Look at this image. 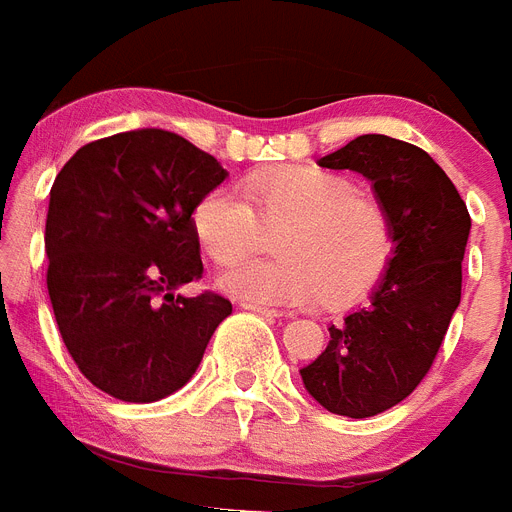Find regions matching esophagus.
Segmentation results:
<instances>
[{"instance_id":"obj_1","label":"esophagus","mask_w":512,"mask_h":512,"mask_svg":"<svg viewBox=\"0 0 512 512\" xmlns=\"http://www.w3.org/2000/svg\"><path fill=\"white\" fill-rule=\"evenodd\" d=\"M243 307L251 312H259V315H266V318H279L282 310H274V307H266V305H251V302H243Z\"/></svg>"}]
</instances>
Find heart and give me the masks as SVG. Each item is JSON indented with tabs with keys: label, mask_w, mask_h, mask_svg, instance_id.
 <instances>
[{
	"label": "heart",
	"mask_w": 512,
	"mask_h": 512,
	"mask_svg": "<svg viewBox=\"0 0 512 512\" xmlns=\"http://www.w3.org/2000/svg\"><path fill=\"white\" fill-rule=\"evenodd\" d=\"M243 197L215 187L192 212L194 235L217 264L255 247L260 224L288 223L279 262H238L217 277L225 295L251 305H348L382 279L395 251L390 212L354 182L315 166L251 171ZM262 222L258 223V217Z\"/></svg>",
	"instance_id": "b5f03b06"
}]
</instances>
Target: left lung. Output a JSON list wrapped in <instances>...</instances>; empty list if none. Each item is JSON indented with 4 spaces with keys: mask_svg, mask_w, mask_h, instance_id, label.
Returning <instances> with one entry per match:
<instances>
[{
    "mask_svg": "<svg viewBox=\"0 0 512 512\" xmlns=\"http://www.w3.org/2000/svg\"><path fill=\"white\" fill-rule=\"evenodd\" d=\"M318 164L372 182L390 212L395 253L372 302L330 325L328 348L300 374L325 410L372 418L405 400L433 366L461 300L472 217L446 171L405 140L359 135Z\"/></svg>",
    "mask_w": 512,
    "mask_h": 512,
    "instance_id": "obj_1",
    "label": "left lung"
}]
</instances>
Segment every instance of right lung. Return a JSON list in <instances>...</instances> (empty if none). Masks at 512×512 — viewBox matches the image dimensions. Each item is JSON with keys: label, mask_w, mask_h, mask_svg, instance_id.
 Masks as SVG:
<instances>
[{"label": "right lung", "mask_w": 512, "mask_h": 512, "mask_svg": "<svg viewBox=\"0 0 512 512\" xmlns=\"http://www.w3.org/2000/svg\"><path fill=\"white\" fill-rule=\"evenodd\" d=\"M225 176L158 128L87 143L58 171L45 282L71 359L107 395L156 402L184 387L233 312L215 292L176 295L202 277L192 212Z\"/></svg>", "instance_id": "1"}]
</instances>
